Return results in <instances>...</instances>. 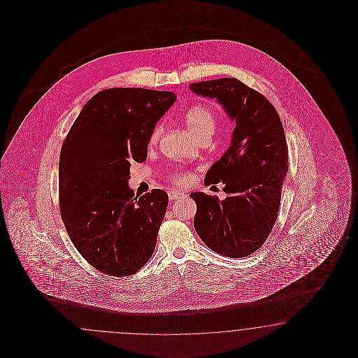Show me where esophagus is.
<instances>
[{"instance_id": "1", "label": "esophagus", "mask_w": 358, "mask_h": 358, "mask_svg": "<svg viewBox=\"0 0 358 358\" xmlns=\"http://www.w3.org/2000/svg\"><path fill=\"white\" fill-rule=\"evenodd\" d=\"M182 196H186V194L182 193V192H180V190H172V192H169V199H171V201L182 198Z\"/></svg>"}]
</instances>
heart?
<instances>
[{
	"label": "heart",
	"mask_w": 358,
	"mask_h": 358,
	"mask_svg": "<svg viewBox=\"0 0 358 358\" xmlns=\"http://www.w3.org/2000/svg\"><path fill=\"white\" fill-rule=\"evenodd\" d=\"M185 123L187 127L194 134L195 138L199 141L202 138H206L214 134L217 127V118L214 111L203 105H195L187 108L184 114ZM163 134V124H157L150 136V144H156ZM172 178L177 182H185L189 180L186 174L173 173Z\"/></svg>",
	"instance_id": "heart-1"
}]
</instances>
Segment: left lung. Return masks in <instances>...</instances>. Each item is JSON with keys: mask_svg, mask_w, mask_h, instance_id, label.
Returning a JSON list of instances; mask_svg holds the SVG:
<instances>
[{"mask_svg": "<svg viewBox=\"0 0 358 358\" xmlns=\"http://www.w3.org/2000/svg\"><path fill=\"white\" fill-rule=\"evenodd\" d=\"M201 97L213 98L235 123L231 144L207 171L205 185L223 182L219 201L202 192L194 228L207 247L231 259L245 257L265 243L274 226L287 173V144L278 113L259 92L238 78L190 84Z\"/></svg>", "mask_w": 358, "mask_h": 358, "instance_id": "1", "label": "left lung"}]
</instances>
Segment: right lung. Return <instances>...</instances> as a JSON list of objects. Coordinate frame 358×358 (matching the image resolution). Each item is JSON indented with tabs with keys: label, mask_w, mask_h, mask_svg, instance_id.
Wrapping results in <instances>:
<instances>
[{
	"label": "right lung",
	"mask_w": 358,
	"mask_h": 358,
	"mask_svg": "<svg viewBox=\"0 0 358 358\" xmlns=\"http://www.w3.org/2000/svg\"><path fill=\"white\" fill-rule=\"evenodd\" d=\"M173 92L111 87L81 108L59 160L60 213L73 245L97 271L131 275L151 259L168 194L136 195L132 162L143 163L156 123L176 102Z\"/></svg>",
	"instance_id": "1"
}]
</instances>
